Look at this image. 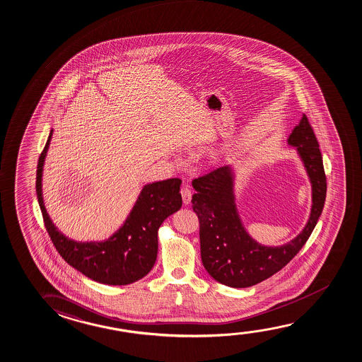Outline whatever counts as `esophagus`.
Instances as JSON below:
<instances>
[{
  "label": "esophagus",
  "instance_id": "esophagus-1",
  "mask_svg": "<svg viewBox=\"0 0 362 362\" xmlns=\"http://www.w3.org/2000/svg\"><path fill=\"white\" fill-rule=\"evenodd\" d=\"M180 193H182L184 204L188 205L190 203V200H192V190H190L188 185H183L182 189H180Z\"/></svg>",
  "mask_w": 362,
  "mask_h": 362
}]
</instances>
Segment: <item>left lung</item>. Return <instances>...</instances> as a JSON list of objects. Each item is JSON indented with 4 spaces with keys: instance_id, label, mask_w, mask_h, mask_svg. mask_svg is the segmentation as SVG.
<instances>
[{
    "instance_id": "obj_1",
    "label": "left lung",
    "mask_w": 362,
    "mask_h": 362,
    "mask_svg": "<svg viewBox=\"0 0 362 362\" xmlns=\"http://www.w3.org/2000/svg\"><path fill=\"white\" fill-rule=\"evenodd\" d=\"M304 162L313 187L309 221L295 239L281 247H264L250 238L236 211L230 167L193 180V210L199 219L200 255L205 270L231 288H249L281 270L304 247L324 209L326 175L314 129L306 115L288 136Z\"/></svg>"
}]
</instances>
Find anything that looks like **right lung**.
I'll return each instance as SVG.
<instances>
[{"mask_svg":"<svg viewBox=\"0 0 362 362\" xmlns=\"http://www.w3.org/2000/svg\"><path fill=\"white\" fill-rule=\"evenodd\" d=\"M52 131L37 164L36 192L48 235L58 254L97 283L128 285L144 278L157 259L158 229L182 206V180L170 178L141 189L126 223L110 239L77 243L63 235L49 219L42 198V169Z\"/></svg>","mask_w":362,"mask_h":362,"instance_id":"1","label":"right lung"}]
</instances>
